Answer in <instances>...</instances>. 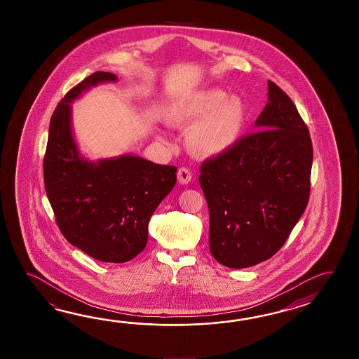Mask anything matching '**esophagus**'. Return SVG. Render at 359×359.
Returning a JSON list of instances; mask_svg holds the SVG:
<instances>
[{"mask_svg": "<svg viewBox=\"0 0 359 359\" xmlns=\"http://www.w3.org/2000/svg\"><path fill=\"white\" fill-rule=\"evenodd\" d=\"M177 178H178V182L181 183V184H187V183L190 182L191 178H192L190 169L184 168V167L178 169Z\"/></svg>", "mask_w": 359, "mask_h": 359, "instance_id": "1", "label": "esophagus"}]
</instances>
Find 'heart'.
I'll return each instance as SVG.
<instances>
[{
  "instance_id": "1",
  "label": "heart",
  "mask_w": 359,
  "mask_h": 359,
  "mask_svg": "<svg viewBox=\"0 0 359 359\" xmlns=\"http://www.w3.org/2000/svg\"><path fill=\"white\" fill-rule=\"evenodd\" d=\"M176 128H189L187 144L198 156L227 153L236 145L246 121V107L238 96L217 87L190 92L173 102L165 114Z\"/></svg>"
}]
</instances>
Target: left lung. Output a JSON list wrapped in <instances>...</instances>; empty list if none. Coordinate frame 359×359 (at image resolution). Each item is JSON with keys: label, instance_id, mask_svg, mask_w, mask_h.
I'll use <instances>...</instances> for the list:
<instances>
[{"label": "left lung", "instance_id": "left-lung-1", "mask_svg": "<svg viewBox=\"0 0 359 359\" xmlns=\"http://www.w3.org/2000/svg\"><path fill=\"white\" fill-rule=\"evenodd\" d=\"M255 128L227 153L203 163L209 249L229 268H248L278 252L304 213L311 191L309 130L290 97L268 81Z\"/></svg>", "mask_w": 359, "mask_h": 359}]
</instances>
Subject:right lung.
I'll list each match as a JSON object with an SVG mask.
<instances>
[{"label":"right lung","instance_id":"add662e5","mask_svg":"<svg viewBox=\"0 0 359 359\" xmlns=\"http://www.w3.org/2000/svg\"><path fill=\"white\" fill-rule=\"evenodd\" d=\"M116 76L96 72L64 96L51 116L43 178L61 233L93 259L124 263L145 249L149 222L176 184V167L136 155L92 161L79 153L72 107L82 92Z\"/></svg>","mask_w":359,"mask_h":359}]
</instances>
